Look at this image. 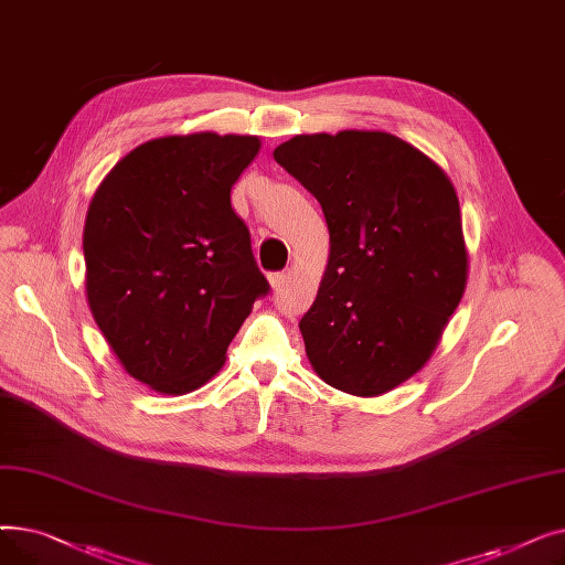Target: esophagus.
<instances>
[{"instance_id": "obj_1", "label": "esophagus", "mask_w": 565, "mask_h": 565, "mask_svg": "<svg viewBox=\"0 0 565 565\" xmlns=\"http://www.w3.org/2000/svg\"><path fill=\"white\" fill-rule=\"evenodd\" d=\"M267 279H270L273 288L277 290V288H281V286L286 284V273H273V275H270V277H267Z\"/></svg>"}]
</instances>
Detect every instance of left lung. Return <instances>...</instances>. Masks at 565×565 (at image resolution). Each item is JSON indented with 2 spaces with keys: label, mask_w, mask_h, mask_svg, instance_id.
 <instances>
[{
  "label": "left lung",
  "mask_w": 565,
  "mask_h": 565,
  "mask_svg": "<svg viewBox=\"0 0 565 565\" xmlns=\"http://www.w3.org/2000/svg\"><path fill=\"white\" fill-rule=\"evenodd\" d=\"M275 160L320 203L330 260L300 332L313 371L352 396L398 387L430 358L467 281L456 190L390 135H298Z\"/></svg>",
  "instance_id": "1"
}]
</instances>
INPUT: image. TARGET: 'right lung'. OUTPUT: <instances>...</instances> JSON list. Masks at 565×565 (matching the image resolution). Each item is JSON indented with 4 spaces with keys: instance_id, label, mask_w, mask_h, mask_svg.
I'll use <instances>...</instances> for the list:
<instances>
[{
    "instance_id": "add662e5",
    "label": "right lung",
    "mask_w": 565,
    "mask_h": 565,
    "mask_svg": "<svg viewBox=\"0 0 565 565\" xmlns=\"http://www.w3.org/2000/svg\"><path fill=\"white\" fill-rule=\"evenodd\" d=\"M258 137L146 141L98 188L84 224L86 298L124 369L160 394L211 380L270 284L231 188Z\"/></svg>"
}]
</instances>
